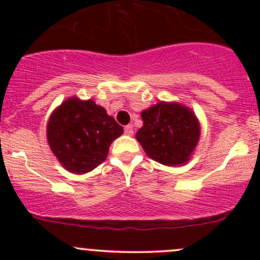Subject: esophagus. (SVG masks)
Segmentation results:
<instances>
[{
	"instance_id": "esophagus-1",
	"label": "esophagus",
	"mask_w": 260,
	"mask_h": 260,
	"mask_svg": "<svg viewBox=\"0 0 260 260\" xmlns=\"http://www.w3.org/2000/svg\"><path fill=\"white\" fill-rule=\"evenodd\" d=\"M124 133L127 136H132L133 135V127L131 124H128V125H125L124 127Z\"/></svg>"
}]
</instances>
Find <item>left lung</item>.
Instances as JSON below:
<instances>
[{
  "label": "left lung",
  "instance_id": "1",
  "mask_svg": "<svg viewBox=\"0 0 260 260\" xmlns=\"http://www.w3.org/2000/svg\"><path fill=\"white\" fill-rule=\"evenodd\" d=\"M143 127L136 138L146 153L166 166L185 164L200 137V125L181 104L161 102L142 112Z\"/></svg>",
  "mask_w": 260,
  "mask_h": 260
}]
</instances>
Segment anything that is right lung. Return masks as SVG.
I'll return each instance as SVG.
<instances>
[{
    "instance_id": "1",
    "label": "right lung",
    "mask_w": 260,
    "mask_h": 260,
    "mask_svg": "<svg viewBox=\"0 0 260 260\" xmlns=\"http://www.w3.org/2000/svg\"><path fill=\"white\" fill-rule=\"evenodd\" d=\"M122 125L93 101L70 98L54 112L48 124L51 151L62 166L74 174H85L102 164Z\"/></svg>"
}]
</instances>
